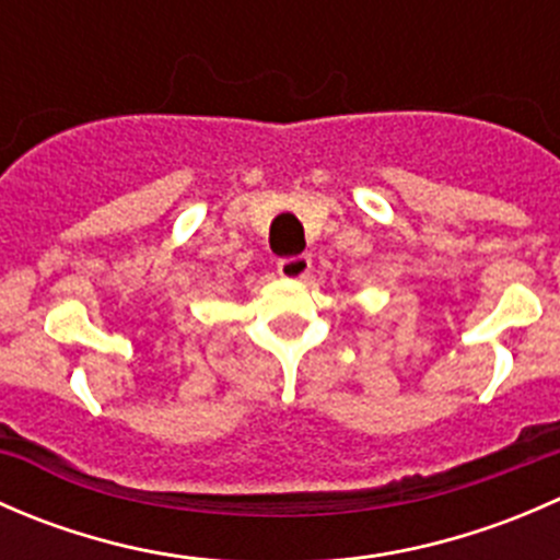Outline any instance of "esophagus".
<instances>
[{"mask_svg": "<svg viewBox=\"0 0 560 560\" xmlns=\"http://www.w3.org/2000/svg\"><path fill=\"white\" fill-rule=\"evenodd\" d=\"M279 273L290 281H303L312 273V257L308 254H295V257L279 259Z\"/></svg>", "mask_w": 560, "mask_h": 560, "instance_id": "esophagus-1", "label": "esophagus"}]
</instances>
